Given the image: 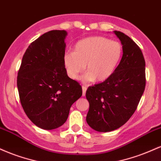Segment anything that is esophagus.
Here are the masks:
<instances>
[{
    "instance_id": "34e87169",
    "label": "esophagus",
    "mask_w": 161,
    "mask_h": 161,
    "mask_svg": "<svg viewBox=\"0 0 161 161\" xmlns=\"http://www.w3.org/2000/svg\"><path fill=\"white\" fill-rule=\"evenodd\" d=\"M82 95L85 96L86 95V90H87V87L86 86H82Z\"/></svg>"
}]
</instances>
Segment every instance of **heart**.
<instances>
[{
    "label": "heart",
    "instance_id": "b5f03b06",
    "mask_svg": "<svg viewBox=\"0 0 161 161\" xmlns=\"http://www.w3.org/2000/svg\"><path fill=\"white\" fill-rule=\"evenodd\" d=\"M123 47L120 42L103 36H94L79 41L74 52L64 57V65L71 78L77 79L86 69V82H104L116 71L121 61Z\"/></svg>",
    "mask_w": 161,
    "mask_h": 161
}]
</instances>
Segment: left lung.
<instances>
[{
	"mask_svg": "<svg viewBox=\"0 0 161 161\" xmlns=\"http://www.w3.org/2000/svg\"><path fill=\"white\" fill-rule=\"evenodd\" d=\"M114 33L123 47L121 61L110 78L86 91L89 102L86 121L101 132L124 125L137 109L145 88V60L141 49L124 33Z\"/></svg>",
	"mask_w": 161,
	"mask_h": 161,
	"instance_id": "obj_1",
	"label": "left lung"
}]
</instances>
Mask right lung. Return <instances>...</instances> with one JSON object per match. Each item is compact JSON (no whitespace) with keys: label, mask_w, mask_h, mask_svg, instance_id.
<instances>
[{"label":"right lung","mask_w":161,"mask_h":161,"mask_svg":"<svg viewBox=\"0 0 161 161\" xmlns=\"http://www.w3.org/2000/svg\"><path fill=\"white\" fill-rule=\"evenodd\" d=\"M66 31L45 33L28 47L17 75L19 100L29 119L51 130L67 119L72 104L82 95L77 81L68 77L64 65Z\"/></svg>","instance_id":"obj_1"}]
</instances>
